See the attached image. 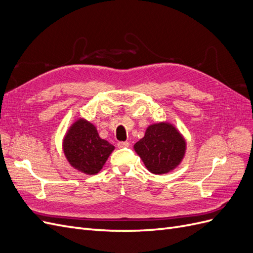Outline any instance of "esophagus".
Instances as JSON below:
<instances>
[{"label": "esophagus", "mask_w": 253, "mask_h": 253, "mask_svg": "<svg viewBox=\"0 0 253 253\" xmlns=\"http://www.w3.org/2000/svg\"><path fill=\"white\" fill-rule=\"evenodd\" d=\"M117 145H118V148H120V149L126 148V147H128V145H129V142L128 141H119L117 143Z\"/></svg>", "instance_id": "1"}]
</instances>
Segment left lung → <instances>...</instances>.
<instances>
[{
	"instance_id": "8db88e82",
	"label": "left lung",
	"mask_w": 253,
	"mask_h": 253,
	"mask_svg": "<svg viewBox=\"0 0 253 253\" xmlns=\"http://www.w3.org/2000/svg\"><path fill=\"white\" fill-rule=\"evenodd\" d=\"M134 149L151 173L165 174L180 164L186 141L172 125L162 122L150 126Z\"/></svg>"
}]
</instances>
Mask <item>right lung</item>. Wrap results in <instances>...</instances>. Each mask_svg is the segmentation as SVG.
Masks as SVG:
<instances>
[{
	"instance_id": "1",
	"label": "right lung",
	"mask_w": 253,
	"mask_h": 253,
	"mask_svg": "<svg viewBox=\"0 0 253 253\" xmlns=\"http://www.w3.org/2000/svg\"><path fill=\"white\" fill-rule=\"evenodd\" d=\"M64 154L75 169L93 175L102 169L114 145L98 135L96 127L79 119L68 129L63 141Z\"/></svg>"
}]
</instances>
